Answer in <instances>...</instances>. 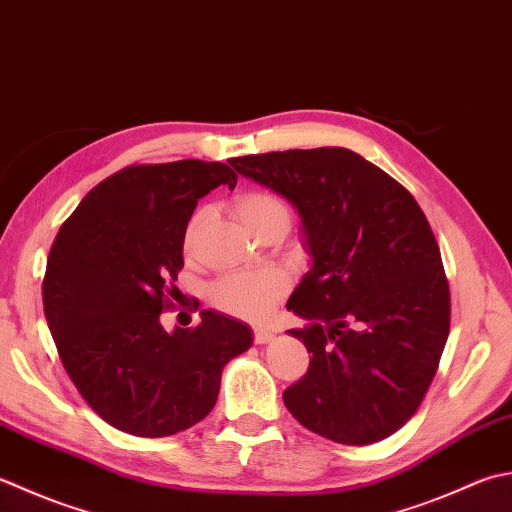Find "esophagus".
<instances>
[{"label": "esophagus", "instance_id": "obj_1", "mask_svg": "<svg viewBox=\"0 0 512 512\" xmlns=\"http://www.w3.org/2000/svg\"><path fill=\"white\" fill-rule=\"evenodd\" d=\"M253 339H255V344H270L275 339V333L273 330L259 326L253 330Z\"/></svg>", "mask_w": 512, "mask_h": 512}]
</instances>
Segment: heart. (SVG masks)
Segmentation results:
<instances>
[{"instance_id":"b5f03b06","label":"heart","mask_w":512,"mask_h":512,"mask_svg":"<svg viewBox=\"0 0 512 512\" xmlns=\"http://www.w3.org/2000/svg\"><path fill=\"white\" fill-rule=\"evenodd\" d=\"M235 213L255 235H266L270 230H284L290 224V210L282 199L250 190L235 199ZM204 222V210L190 217L184 233V250L190 255L195 250L199 228ZM288 279L275 268L248 270V273H233L215 282L210 288V302L228 315L242 319H262L270 313L279 297L286 293Z\"/></svg>"}]
</instances>
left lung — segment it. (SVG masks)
Returning <instances> with one entry per match:
<instances>
[{
    "label": "left lung",
    "instance_id": "left-lung-1",
    "mask_svg": "<svg viewBox=\"0 0 512 512\" xmlns=\"http://www.w3.org/2000/svg\"><path fill=\"white\" fill-rule=\"evenodd\" d=\"M239 175L288 199L310 270L286 308L308 373L284 390L299 424L366 446L402 428L437 373L450 328L442 255L408 190L348 148L230 159Z\"/></svg>",
    "mask_w": 512,
    "mask_h": 512
}]
</instances>
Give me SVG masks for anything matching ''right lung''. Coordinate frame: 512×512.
Instances as JSON below:
<instances>
[{"label": "right lung", "mask_w": 512, "mask_h": 512, "mask_svg": "<svg viewBox=\"0 0 512 512\" xmlns=\"http://www.w3.org/2000/svg\"><path fill=\"white\" fill-rule=\"evenodd\" d=\"M222 184H237L222 162L128 166L90 190L50 248L42 295L59 359L86 404L128 435L202 422L224 366L253 346L250 326L217 310L197 328L159 322L190 215Z\"/></svg>", "instance_id": "add662e5"}]
</instances>
